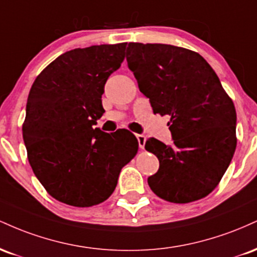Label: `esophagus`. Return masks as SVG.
<instances>
[{"mask_svg": "<svg viewBox=\"0 0 257 257\" xmlns=\"http://www.w3.org/2000/svg\"><path fill=\"white\" fill-rule=\"evenodd\" d=\"M137 138H138L139 146H140V149H141V150L145 149V144H146V137H145V135H143V134H138V135H137Z\"/></svg>", "mask_w": 257, "mask_h": 257, "instance_id": "esophagus-1", "label": "esophagus"}]
</instances>
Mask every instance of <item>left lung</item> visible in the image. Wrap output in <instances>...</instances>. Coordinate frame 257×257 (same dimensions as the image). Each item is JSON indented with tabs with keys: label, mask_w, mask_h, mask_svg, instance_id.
<instances>
[{
	"label": "left lung",
	"mask_w": 257,
	"mask_h": 257,
	"mask_svg": "<svg viewBox=\"0 0 257 257\" xmlns=\"http://www.w3.org/2000/svg\"><path fill=\"white\" fill-rule=\"evenodd\" d=\"M129 69L153 113L170 116L174 145L157 139L145 149L159 169L147 179L153 193L185 204L204 198L219 185L237 146V113L232 99L202 55L182 47L129 43Z\"/></svg>",
	"instance_id": "left-lung-1"
}]
</instances>
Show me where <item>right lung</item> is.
I'll list each match as a JSON object with an SVG mask.
<instances>
[{
	"mask_svg": "<svg viewBox=\"0 0 257 257\" xmlns=\"http://www.w3.org/2000/svg\"><path fill=\"white\" fill-rule=\"evenodd\" d=\"M126 43L66 52L35 79L23 123L29 163L53 198L78 208L98 205L113 193L122 168L138 153L126 129L94 128L102 116L108 76L124 60Z\"/></svg>",
	"mask_w": 257,
	"mask_h": 257,
	"instance_id": "add662e5",
	"label": "right lung"
}]
</instances>
